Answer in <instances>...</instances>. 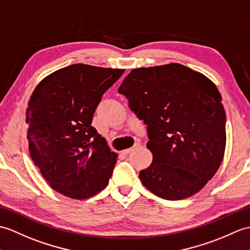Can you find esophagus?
I'll return each mask as SVG.
<instances>
[{
    "instance_id": "esophagus-1",
    "label": "esophagus",
    "mask_w": 250,
    "mask_h": 250,
    "mask_svg": "<svg viewBox=\"0 0 250 250\" xmlns=\"http://www.w3.org/2000/svg\"><path fill=\"white\" fill-rule=\"evenodd\" d=\"M139 146H140V143H136L134 146H132V147H130V148H127V149H124V151H123V152H122V153H123L124 155H127V154H129L130 152H132V151H135V149H137V148H138V147H139Z\"/></svg>"
}]
</instances>
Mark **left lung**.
<instances>
[{"label": "left lung", "instance_id": "1", "mask_svg": "<svg viewBox=\"0 0 250 250\" xmlns=\"http://www.w3.org/2000/svg\"><path fill=\"white\" fill-rule=\"evenodd\" d=\"M147 125L153 154L142 184L167 200L195 195L219 169L226 113L217 87L203 74L171 63L132 69L119 87Z\"/></svg>", "mask_w": 250, "mask_h": 250}]
</instances>
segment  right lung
I'll list each match as a JSON object with an SVG mask.
<instances>
[{"mask_svg": "<svg viewBox=\"0 0 250 250\" xmlns=\"http://www.w3.org/2000/svg\"><path fill=\"white\" fill-rule=\"evenodd\" d=\"M124 69L74 64L43 78L26 109L29 151L50 187L83 200L108 185L118 155L91 125Z\"/></svg>", "mask_w": 250, "mask_h": 250, "instance_id": "1", "label": "right lung"}]
</instances>
